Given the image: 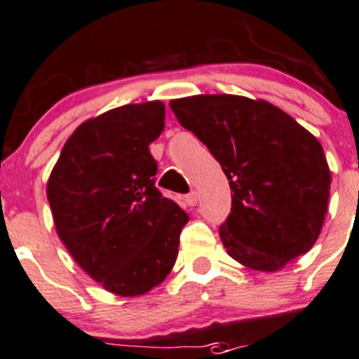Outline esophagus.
I'll return each instance as SVG.
<instances>
[{"mask_svg": "<svg viewBox=\"0 0 359 359\" xmlns=\"http://www.w3.org/2000/svg\"><path fill=\"white\" fill-rule=\"evenodd\" d=\"M184 202H186L189 207H195L196 203H198V195H196L195 191H193V193H189V195L184 196Z\"/></svg>", "mask_w": 359, "mask_h": 359, "instance_id": "34e87169", "label": "esophagus"}]
</instances>
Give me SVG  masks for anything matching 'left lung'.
<instances>
[{"label":"left lung","mask_w":359,"mask_h":359,"mask_svg":"<svg viewBox=\"0 0 359 359\" xmlns=\"http://www.w3.org/2000/svg\"><path fill=\"white\" fill-rule=\"evenodd\" d=\"M170 108L229 179L232 210L219 226L226 253L264 273L304 255L330 200V166L316 136L271 102L241 95L186 97Z\"/></svg>","instance_id":"1"}]
</instances>
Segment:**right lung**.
I'll list each match as a JSON object with an SVG mask.
<instances>
[{
    "label": "right lung",
    "instance_id": "add662e5",
    "mask_svg": "<svg viewBox=\"0 0 359 359\" xmlns=\"http://www.w3.org/2000/svg\"><path fill=\"white\" fill-rule=\"evenodd\" d=\"M163 129L161 100L109 109L74 130L49 177L60 239L116 296H142L168 276L189 221L156 187L149 145Z\"/></svg>",
    "mask_w": 359,
    "mask_h": 359
}]
</instances>
